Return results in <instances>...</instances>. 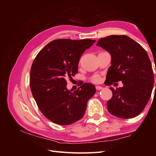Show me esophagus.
Returning <instances> with one entry per match:
<instances>
[{
	"instance_id": "34e87169",
	"label": "esophagus",
	"mask_w": 156,
	"mask_h": 156,
	"mask_svg": "<svg viewBox=\"0 0 156 156\" xmlns=\"http://www.w3.org/2000/svg\"><path fill=\"white\" fill-rule=\"evenodd\" d=\"M96 90H101V89H103V88L102 87H101V86H96Z\"/></svg>"
}]
</instances>
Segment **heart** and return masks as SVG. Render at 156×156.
<instances>
[{
	"instance_id": "heart-1",
	"label": "heart",
	"mask_w": 156,
	"mask_h": 156,
	"mask_svg": "<svg viewBox=\"0 0 156 156\" xmlns=\"http://www.w3.org/2000/svg\"><path fill=\"white\" fill-rule=\"evenodd\" d=\"M92 80H93V81H94V82H98V81H99V80H100V78H99L98 76H96V77H94L93 78Z\"/></svg>"
}]
</instances>
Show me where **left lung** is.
Here are the masks:
<instances>
[{
    "label": "left lung",
    "instance_id": "8db88e82",
    "mask_svg": "<svg viewBox=\"0 0 156 156\" xmlns=\"http://www.w3.org/2000/svg\"><path fill=\"white\" fill-rule=\"evenodd\" d=\"M96 45L111 55V66L105 84L111 85L120 81L123 83V87L116 90L110 88L112 96L107 103L108 111L121 119L137 116L148 102L154 84L152 66L147 53L126 35L103 37Z\"/></svg>",
    "mask_w": 156,
    "mask_h": 156
}]
</instances>
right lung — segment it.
<instances>
[{"instance_id": "obj_1", "label": "right lung", "mask_w": 156, "mask_h": 156, "mask_svg": "<svg viewBox=\"0 0 156 156\" xmlns=\"http://www.w3.org/2000/svg\"><path fill=\"white\" fill-rule=\"evenodd\" d=\"M95 40L58 39L52 41L37 55L30 69V89L40 110L59 125H69L84 115L87 102L96 92L94 85L81 84L68 90L66 79L78 73L80 58Z\"/></svg>"}]
</instances>
